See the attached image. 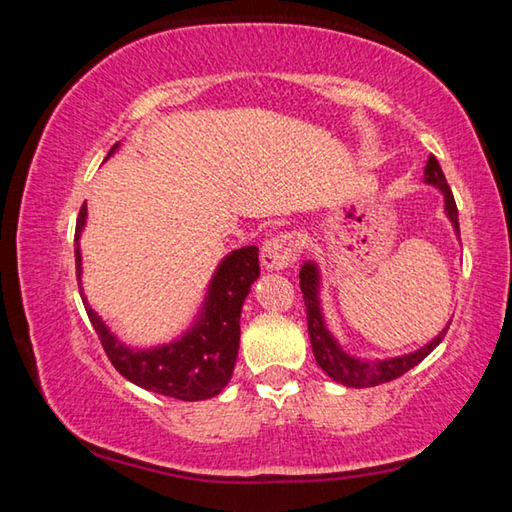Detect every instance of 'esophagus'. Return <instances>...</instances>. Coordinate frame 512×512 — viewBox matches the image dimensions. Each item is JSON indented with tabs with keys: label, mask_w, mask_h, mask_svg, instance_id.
I'll return each mask as SVG.
<instances>
[{
	"label": "esophagus",
	"mask_w": 512,
	"mask_h": 512,
	"mask_svg": "<svg viewBox=\"0 0 512 512\" xmlns=\"http://www.w3.org/2000/svg\"><path fill=\"white\" fill-rule=\"evenodd\" d=\"M298 250V237L293 232H282V235H275L266 241L259 259H262V266L268 268V271H284V268L296 262Z\"/></svg>",
	"instance_id": "obj_1"
}]
</instances>
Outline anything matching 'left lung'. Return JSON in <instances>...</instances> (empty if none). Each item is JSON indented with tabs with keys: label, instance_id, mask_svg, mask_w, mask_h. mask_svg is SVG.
Segmentation results:
<instances>
[{
	"label": "left lung",
	"instance_id": "left-lung-1",
	"mask_svg": "<svg viewBox=\"0 0 512 512\" xmlns=\"http://www.w3.org/2000/svg\"><path fill=\"white\" fill-rule=\"evenodd\" d=\"M424 183L433 185L440 189V194L445 196V212L452 221L456 235H461L458 230V210H456V201L452 189H449L445 173L440 169V164L436 160V155H429L427 167H424ZM320 289V275H318V266L314 262H305L300 268V291L302 298H305V307H307V327H309V339H311V350H314V357L318 361V366L325 370V375L332 377L339 384L348 386V388H368V386H379L386 384V381H393L397 377H402L404 372H409L411 368L418 366V363L427 357V354L433 352V348L445 339L447 327L440 332L436 339L431 343L424 345V348L415 350L411 354H404V357H395V359H381V361H361L357 357H350L345 352L339 341L329 334V329L325 325L323 318V309H320V298L318 291Z\"/></svg>",
	"mask_w": 512,
	"mask_h": 512
}]
</instances>
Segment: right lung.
I'll return each mask as SVG.
<instances>
[{
  "mask_svg": "<svg viewBox=\"0 0 512 512\" xmlns=\"http://www.w3.org/2000/svg\"><path fill=\"white\" fill-rule=\"evenodd\" d=\"M119 149L115 144L108 153V158ZM88 219V207H81L79 219H76L74 235V257H76V277H79L81 289V248L79 239ZM259 277V257L257 246H244L232 250L221 259L219 268L207 289L201 314H198L192 329L158 348L140 350L128 348L121 343L108 325L94 314L88 300L81 298L88 318L99 334V341L106 350L112 366L119 370L133 384L146 388V391L176 397L183 402L210 400L219 395L235 370L237 352H239V318L241 307L250 293V284Z\"/></svg>",
  "mask_w": 512,
  "mask_h": 512,
  "instance_id": "1",
  "label": "right lung"
}]
</instances>
